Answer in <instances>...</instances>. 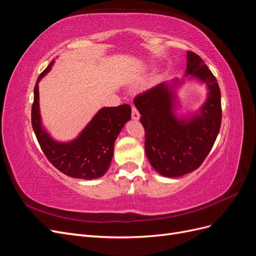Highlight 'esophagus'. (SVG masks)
Returning <instances> with one entry per match:
<instances>
[{
  "label": "esophagus",
  "instance_id": "1",
  "mask_svg": "<svg viewBox=\"0 0 256 256\" xmlns=\"http://www.w3.org/2000/svg\"><path fill=\"white\" fill-rule=\"evenodd\" d=\"M140 113H138V111L136 110V106H132V112H131V118H132V120H140Z\"/></svg>",
  "mask_w": 256,
  "mask_h": 256
}]
</instances>
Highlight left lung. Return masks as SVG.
<instances>
[{"label": "left lung", "mask_w": 256, "mask_h": 256, "mask_svg": "<svg viewBox=\"0 0 256 256\" xmlns=\"http://www.w3.org/2000/svg\"><path fill=\"white\" fill-rule=\"evenodd\" d=\"M184 76L206 84L204 104L190 115L176 114V90L184 80L162 82L134 102L145 129V154L154 171L180 177L196 170L207 157L221 127V92L214 76L198 54L187 52Z\"/></svg>", "instance_id": "1"}]
</instances>
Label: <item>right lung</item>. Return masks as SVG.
<instances>
[{
	"label": "right lung",
	"mask_w": 256,
	"mask_h": 256,
	"mask_svg": "<svg viewBox=\"0 0 256 256\" xmlns=\"http://www.w3.org/2000/svg\"><path fill=\"white\" fill-rule=\"evenodd\" d=\"M54 63L38 76L34 88L32 126L44 154L58 171L80 180H96L110 168L114 143L125 124L131 118V106H106L100 109L74 140L58 142L42 126L40 111L38 83L47 74Z\"/></svg>",
	"instance_id": "add662e5"
}]
</instances>
